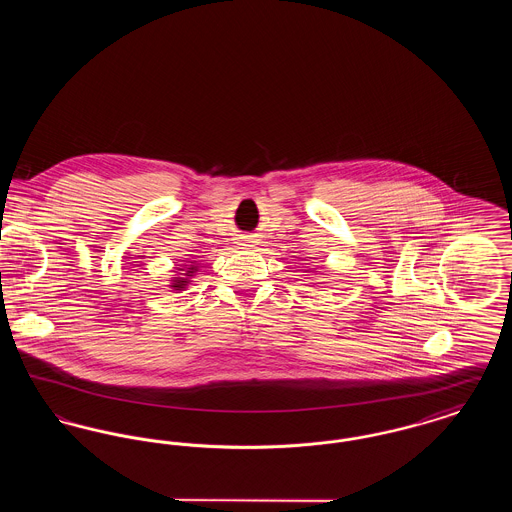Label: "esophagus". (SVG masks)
<instances>
[{
  "label": "esophagus",
  "mask_w": 512,
  "mask_h": 512,
  "mask_svg": "<svg viewBox=\"0 0 512 512\" xmlns=\"http://www.w3.org/2000/svg\"><path fill=\"white\" fill-rule=\"evenodd\" d=\"M245 242H247V244H245V245L251 244V240H245Z\"/></svg>",
  "instance_id": "34e87169"
}]
</instances>
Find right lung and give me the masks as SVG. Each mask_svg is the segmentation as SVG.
<instances>
[{"mask_svg":"<svg viewBox=\"0 0 512 512\" xmlns=\"http://www.w3.org/2000/svg\"><path fill=\"white\" fill-rule=\"evenodd\" d=\"M180 270H182V272H178L180 276H174L171 282V288L176 292H182L190 284V278H194V274L197 272V263L194 261L192 265H184Z\"/></svg>","mask_w":512,"mask_h":512,"instance_id":"1","label":"right lung"}]
</instances>
